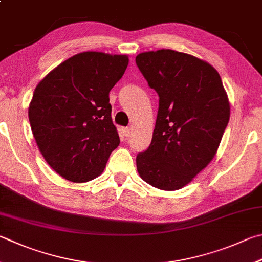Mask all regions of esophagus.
Wrapping results in <instances>:
<instances>
[{
	"label": "esophagus",
	"mask_w": 262,
	"mask_h": 262,
	"mask_svg": "<svg viewBox=\"0 0 262 262\" xmlns=\"http://www.w3.org/2000/svg\"><path fill=\"white\" fill-rule=\"evenodd\" d=\"M130 133H132V129L129 127H126V128H123V135H125L126 137H128L130 135Z\"/></svg>",
	"instance_id": "1"
}]
</instances>
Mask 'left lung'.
I'll use <instances>...</instances> for the list:
<instances>
[{"label": "left lung", "mask_w": 262, "mask_h": 262, "mask_svg": "<svg viewBox=\"0 0 262 262\" xmlns=\"http://www.w3.org/2000/svg\"><path fill=\"white\" fill-rule=\"evenodd\" d=\"M135 61L159 96L151 144L137 155V172L152 187L179 190L215 156L229 121V99L217 71L197 57L161 49L142 52Z\"/></svg>", "instance_id": "8db88e82"}]
</instances>
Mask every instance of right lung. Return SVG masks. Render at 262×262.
I'll return each instance as SVG.
<instances>
[{"instance_id":"right-lung-1","label":"right lung","mask_w":262,"mask_h":262,"mask_svg":"<svg viewBox=\"0 0 262 262\" xmlns=\"http://www.w3.org/2000/svg\"><path fill=\"white\" fill-rule=\"evenodd\" d=\"M128 61L126 55L80 52L37 83L28 119L41 155L61 178L96 179L120 143L108 93Z\"/></svg>"}]
</instances>
